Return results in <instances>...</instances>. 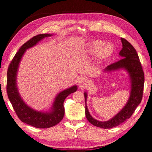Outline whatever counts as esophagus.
Returning a JSON list of instances; mask_svg holds the SVG:
<instances>
[{"label":"esophagus","instance_id":"1","mask_svg":"<svg viewBox=\"0 0 152 152\" xmlns=\"http://www.w3.org/2000/svg\"><path fill=\"white\" fill-rule=\"evenodd\" d=\"M78 84L80 86H86L88 84V79L85 77H80L78 79Z\"/></svg>","mask_w":152,"mask_h":152}]
</instances>
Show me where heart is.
Instances as JSON below:
<instances>
[{
    "label": "heart",
    "mask_w": 152,
    "mask_h": 152,
    "mask_svg": "<svg viewBox=\"0 0 152 152\" xmlns=\"http://www.w3.org/2000/svg\"><path fill=\"white\" fill-rule=\"evenodd\" d=\"M88 52L92 55L98 53L99 58L103 60L112 55L113 47L110 44H105V42L102 40H94L89 43Z\"/></svg>",
    "instance_id": "b5f03b06"
}]
</instances>
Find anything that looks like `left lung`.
I'll return each mask as SVG.
<instances>
[{"mask_svg": "<svg viewBox=\"0 0 152 152\" xmlns=\"http://www.w3.org/2000/svg\"><path fill=\"white\" fill-rule=\"evenodd\" d=\"M121 41L122 43V49L120 50V55L122 57V59L106 67V70L111 71L124 68L129 73L131 80V90L128 102L119 113L107 122H99L93 118L90 114L86 105L85 106V114L88 122L94 126L103 129H110L116 127L129 119L142 99L144 73L139 57L135 49L129 42L123 38H121ZM84 95L85 100H86V93L84 94Z\"/></svg>", "mask_w": 152, "mask_h": 152, "instance_id": "8db88e82", "label": "left lung"}]
</instances>
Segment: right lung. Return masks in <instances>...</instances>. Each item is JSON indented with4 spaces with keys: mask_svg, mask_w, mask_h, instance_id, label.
<instances>
[{
    "mask_svg": "<svg viewBox=\"0 0 152 152\" xmlns=\"http://www.w3.org/2000/svg\"><path fill=\"white\" fill-rule=\"evenodd\" d=\"M51 35L41 34L36 35L23 44L13 57L8 66L7 72L6 91L10 102H11L15 112L21 122L37 128H49L58 124L64 116V102L69 94L76 92L77 87L73 86L60 92L53 104L52 111L49 113H43L30 109L23 102L20 97L16 86V74L19 64L26 49L35 45L45 37Z\"/></svg>",
    "mask_w": 152,
    "mask_h": 152,
    "instance_id": "1",
    "label": "right lung"
}]
</instances>
